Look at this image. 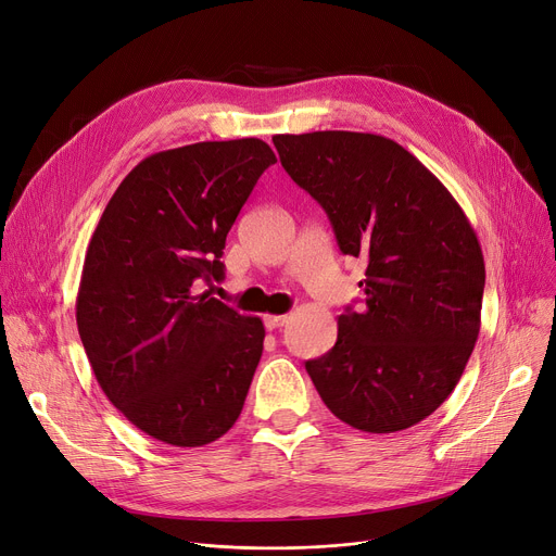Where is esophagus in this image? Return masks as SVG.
<instances>
[{
  "label": "esophagus",
  "instance_id": "34e87169",
  "mask_svg": "<svg viewBox=\"0 0 556 556\" xmlns=\"http://www.w3.org/2000/svg\"><path fill=\"white\" fill-rule=\"evenodd\" d=\"M288 323V315H266L263 317V325H266V329H279Z\"/></svg>",
  "mask_w": 556,
  "mask_h": 556
}]
</instances>
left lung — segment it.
<instances>
[{
    "label": "left lung",
    "mask_w": 556,
    "mask_h": 556,
    "mask_svg": "<svg viewBox=\"0 0 556 556\" xmlns=\"http://www.w3.org/2000/svg\"><path fill=\"white\" fill-rule=\"evenodd\" d=\"M281 166L327 212L342 254L365 256V306L306 371L329 410L363 432L405 430L455 390L480 333L484 258L448 189L371 132L275 135Z\"/></svg>",
    "instance_id": "8db88e82"
}]
</instances>
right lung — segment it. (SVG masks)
Returning a JSON list of instances; mask_svg holds the SVG:
<instances>
[{"instance_id":"right-lung-1","label":"right lung","mask_w":556,"mask_h":556,"mask_svg":"<svg viewBox=\"0 0 556 556\" xmlns=\"http://www.w3.org/2000/svg\"><path fill=\"white\" fill-rule=\"evenodd\" d=\"M275 162L256 137L146 157L87 245L76 298L85 354L110 403L157 442L212 444L243 410L266 329L198 295V283L225 279L227 231Z\"/></svg>"}]
</instances>
